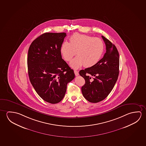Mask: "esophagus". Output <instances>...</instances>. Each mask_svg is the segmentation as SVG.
Here are the masks:
<instances>
[{
    "instance_id": "34e87169",
    "label": "esophagus",
    "mask_w": 146,
    "mask_h": 146,
    "mask_svg": "<svg viewBox=\"0 0 146 146\" xmlns=\"http://www.w3.org/2000/svg\"><path fill=\"white\" fill-rule=\"evenodd\" d=\"M74 74H75V75H76V76H79V72H78L77 70H74Z\"/></svg>"
}]
</instances>
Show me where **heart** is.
<instances>
[{"mask_svg":"<svg viewBox=\"0 0 146 146\" xmlns=\"http://www.w3.org/2000/svg\"><path fill=\"white\" fill-rule=\"evenodd\" d=\"M104 42L101 39L89 35L75 33L70 37V42H63L60 51L64 59L70 61L74 56L70 65L78 68L84 65L92 67L99 62L104 51Z\"/></svg>","mask_w":146,"mask_h":146,"instance_id":"heart-1","label":"heart"}]
</instances>
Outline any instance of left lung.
I'll return each mask as SVG.
<instances>
[{
  "label": "left lung",
  "instance_id": "8db88e82",
  "mask_svg": "<svg viewBox=\"0 0 146 146\" xmlns=\"http://www.w3.org/2000/svg\"><path fill=\"white\" fill-rule=\"evenodd\" d=\"M106 46L103 58L92 67L81 70L79 74L85 80L82 87L84 97L97 103L104 100L113 89L119 73V55L116 46L102 36Z\"/></svg>",
  "mask_w": 146,
  "mask_h": 146
}]
</instances>
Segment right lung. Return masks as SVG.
<instances>
[{"mask_svg": "<svg viewBox=\"0 0 146 146\" xmlns=\"http://www.w3.org/2000/svg\"><path fill=\"white\" fill-rule=\"evenodd\" d=\"M66 34L44 33L30 44L27 57L30 82L38 95L52 104L61 102L74 72L61 56L60 48Z\"/></svg>", "mask_w": 146, "mask_h": 146, "instance_id": "obj_1", "label": "right lung"}]
</instances>
